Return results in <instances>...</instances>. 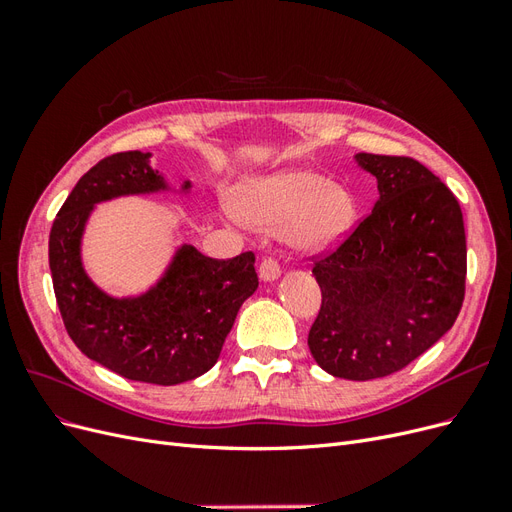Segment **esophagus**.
<instances>
[{"label": "esophagus", "instance_id": "obj_1", "mask_svg": "<svg viewBox=\"0 0 512 512\" xmlns=\"http://www.w3.org/2000/svg\"><path fill=\"white\" fill-rule=\"evenodd\" d=\"M258 275H260L262 282H275L277 277L282 275V269H280V265H277L275 258H265V260L260 262Z\"/></svg>", "mask_w": 512, "mask_h": 512}]
</instances>
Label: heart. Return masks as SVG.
Returning <instances> with one entry per match:
<instances>
[{
	"mask_svg": "<svg viewBox=\"0 0 512 512\" xmlns=\"http://www.w3.org/2000/svg\"><path fill=\"white\" fill-rule=\"evenodd\" d=\"M235 207L256 230H284L299 254H322L344 243L356 226V200L312 170L286 168L243 183Z\"/></svg>",
	"mask_w": 512,
	"mask_h": 512,
	"instance_id": "1",
	"label": "heart"
}]
</instances>
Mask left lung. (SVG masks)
I'll list each match as a JSON object with an SVG mask.
<instances>
[{
  "instance_id": "1",
  "label": "left lung",
  "mask_w": 512,
  "mask_h": 512,
  "mask_svg": "<svg viewBox=\"0 0 512 512\" xmlns=\"http://www.w3.org/2000/svg\"><path fill=\"white\" fill-rule=\"evenodd\" d=\"M378 200L339 250L316 262L322 305L309 352L327 374H395L453 327L466 290V230L453 192L412 158L356 153Z\"/></svg>"
}]
</instances>
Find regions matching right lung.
Instances as JSON below:
<instances>
[{
  "mask_svg": "<svg viewBox=\"0 0 512 512\" xmlns=\"http://www.w3.org/2000/svg\"><path fill=\"white\" fill-rule=\"evenodd\" d=\"M149 151L104 158L74 185L49 239V265L61 318L87 359L115 374L149 384H181L218 363L224 339L245 299L258 288L254 254L230 260L181 243L143 292L113 294L91 280L83 239L96 207L108 200L151 194L188 196L151 166Z\"/></svg>",
  "mask_w": 512,
  "mask_h": 512,
  "instance_id": "obj_1",
  "label": "right lung"
}]
</instances>
